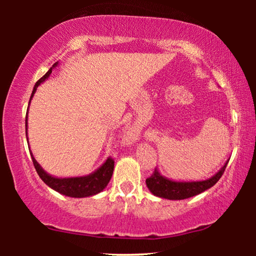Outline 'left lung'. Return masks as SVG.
<instances>
[{"instance_id":"left-lung-1","label":"left lung","mask_w":256,"mask_h":256,"mask_svg":"<svg viewBox=\"0 0 256 256\" xmlns=\"http://www.w3.org/2000/svg\"><path fill=\"white\" fill-rule=\"evenodd\" d=\"M228 160L224 164V166L214 176L208 178V180L199 182L171 180L169 178L163 177L156 168L152 176L146 180V186H148L150 192L154 196L170 199V200H182V199L194 197V196H197L202 194V192L206 191L208 188H212L220 180V177L222 176L224 171L226 169Z\"/></svg>"}]
</instances>
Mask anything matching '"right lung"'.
Returning a JSON list of instances; mask_svg holds the SVG:
<instances>
[{"label":"right lung","instance_id":"obj_1","mask_svg":"<svg viewBox=\"0 0 256 256\" xmlns=\"http://www.w3.org/2000/svg\"><path fill=\"white\" fill-rule=\"evenodd\" d=\"M57 64L58 62H56V64L52 65V68L36 82V85H34L32 90V93H31L30 101L32 99L34 94L36 93L37 87L40 86L42 82H45L48 76H50V74L52 73V68H54V66H57ZM30 101H29V104H30ZM26 140H28V113L26 116ZM31 158H32L34 169H36L38 176L42 178V180H43L48 186L54 188V191L59 192V194L68 196V197H72V198H84V197H90V196L99 194V192L102 191L104 188L107 186L108 183H110L112 174H113V170H114V160L107 158L106 162H104L99 169L96 170L92 174H87V176L57 178V177L51 176V174H48L46 171L43 170V168H42L40 164H38L37 160H34L32 152H31Z\"/></svg>","mask_w":256,"mask_h":256}]
</instances>
